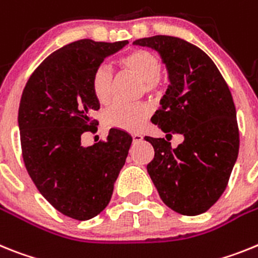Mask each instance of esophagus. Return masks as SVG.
Returning <instances> with one entry per match:
<instances>
[{"mask_svg":"<svg viewBox=\"0 0 258 258\" xmlns=\"http://www.w3.org/2000/svg\"><path fill=\"white\" fill-rule=\"evenodd\" d=\"M143 140V135H140V134H134L132 135V142L134 143H140Z\"/></svg>","mask_w":258,"mask_h":258,"instance_id":"obj_1","label":"esophagus"}]
</instances>
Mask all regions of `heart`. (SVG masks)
Instances as JSON below:
<instances>
[{"instance_id": "heart-1", "label": "heart", "mask_w": 258, "mask_h": 258, "mask_svg": "<svg viewBox=\"0 0 258 258\" xmlns=\"http://www.w3.org/2000/svg\"><path fill=\"white\" fill-rule=\"evenodd\" d=\"M119 64L128 73L134 74L144 82L148 93H160L163 87L162 61L161 58L147 49H135L119 58ZM114 75L106 64H100L92 75L91 87L93 96L100 104H107L113 93ZM152 109L147 104L128 105L115 102L104 114V122L107 127L138 132L142 130L151 116Z\"/></svg>"}]
</instances>
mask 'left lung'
<instances>
[{"label":"left lung","mask_w":258,"mask_h":258,"mask_svg":"<svg viewBox=\"0 0 258 258\" xmlns=\"http://www.w3.org/2000/svg\"><path fill=\"white\" fill-rule=\"evenodd\" d=\"M160 53L170 86L152 116L166 139L145 136L154 148L148 174L161 200L183 216L205 213L227 187L239 153L236 109L227 83L205 51L174 36L134 41ZM174 133L185 136L171 148Z\"/></svg>","instance_id":"left-lung-1"}]
</instances>
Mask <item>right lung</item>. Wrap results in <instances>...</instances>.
Segmentation results:
<instances>
[{"mask_svg": "<svg viewBox=\"0 0 258 258\" xmlns=\"http://www.w3.org/2000/svg\"><path fill=\"white\" fill-rule=\"evenodd\" d=\"M128 41L79 40L53 51L30 76L18 113L23 161L46 200L64 216L87 221L110 201L114 182L126 162L132 138L111 128L106 142L83 147L93 132L100 102L92 75L104 59Z\"/></svg>", "mask_w": 258, "mask_h": 258, "instance_id": "obj_1", "label": "right lung"}]
</instances>
